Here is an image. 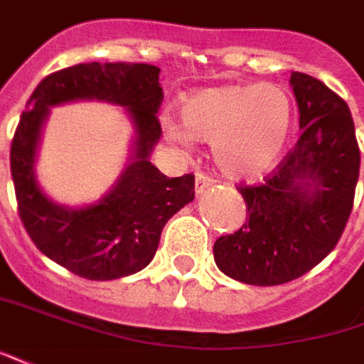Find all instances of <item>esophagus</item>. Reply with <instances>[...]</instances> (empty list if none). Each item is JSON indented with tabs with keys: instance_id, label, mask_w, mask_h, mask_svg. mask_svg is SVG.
<instances>
[{
	"instance_id": "obj_1",
	"label": "esophagus",
	"mask_w": 364,
	"mask_h": 364,
	"mask_svg": "<svg viewBox=\"0 0 364 364\" xmlns=\"http://www.w3.org/2000/svg\"><path fill=\"white\" fill-rule=\"evenodd\" d=\"M214 184H215L214 178H210L208 174H204V172H198L196 182H194V192H196V196H200L206 188L214 186Z\"/></svg>"
}]
</instances>
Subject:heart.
Returning <instances> with one entry per match:
<instances>
[{
	"instance_id": "heart-1",
	"label": "heart",
	"mask_w": 364,
	"mask_h": 364,
	"mask_svg": "<svg viewBox=\"0 0 364 364\" xmlns=\"http://www.w3.org/2000/svg\"><path fill=\"white\" fill-rule=\"evenodd\" d=\"M293 114L291 97L273 82L220 85L186 95L178 107L185 132L170 122L164 132L176 146H188V139L210 142L215 168L230 180L250 182L279 160Z\"/></svg>"
}]
</instances>
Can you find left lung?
<instances>
[{
  "instance_id": "left-lung-1",
  "label": "left lung",
  "mask_w": 364,
  "mask_h": 364,
  "mask_svg": "<svg viewBox=\"0 0 364 364\" xmlns=\"http://www.w3.org/2000/svg\"><path fill=\"white\" fill-rule=\"evenodd\" d=\"M301 136L259 186H240L245 224L218 237L220 272L247 285H282L333 252L347 225L360 152L355 124L337 92L305 73H291Z\"/></svg>"
}]
</instances>
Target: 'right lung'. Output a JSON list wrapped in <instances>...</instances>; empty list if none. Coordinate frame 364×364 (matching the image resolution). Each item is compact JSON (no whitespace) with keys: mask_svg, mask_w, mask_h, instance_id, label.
Segmentation results:
<instances>
[{"mask_svg":"<svg viewBox=\"0 0 364 364\" xmlns=\"http://www.w3.org/2000/svg\"><path fill=\"white\" fill-rule=\"evenodd\" d=\"M158 75L146 63H81L53 73L37 85L15 130L9 160L19 218L41 254L85 279L109 282L144 269L162 228L194 200L192 174L168 178L150 162L162 134ZM75 100L119 104L135 127L129 166L101 200L81 208L53 203L34 176L48 109Z\"/></svg>","mask_w":364,"mask_h":364,"instance_id":"add662e5","label":"right lung"}]
</instances>
